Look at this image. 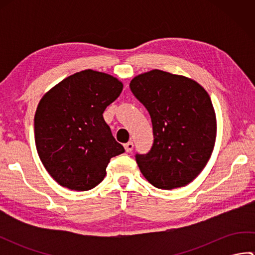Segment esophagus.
<instances>
[{
  "label": "esophagus",
  "instance_id": "1",
  "mask_svg": "<svg viewBox=\"0 0 255 255\" xmlns=\"http://www.w3.org/2000/svg\"><path fill=\"white\" fill-rule=\"evenodd\" d=\"M124 147H125V150H126V152H131L132 149H133V142L129 141L126 144H125Z\"/></svg>",
  "mask_w": 255,
  "mask_h": 255
}]
</instances>
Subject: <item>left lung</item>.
<instances>
[{
	"label": "left lung",
	"instance_id": "8db88e82",
	"mask_svg": "<svg viewBox=\"0 0 255 255\" xmlns=\"http://www.w3.org/2000/svg\"><path fill=\"white\" fill-rule=\"evenodd\" d=\"M130 90L148 110L153 127L152 148L136 155L140 172L161 189L187 185L215 147L217 121L209 94L193 79L158 69L136 75Z\"/></svg>",
	"mask_w": 255,
	"mask_h": 255
}]
</instances>
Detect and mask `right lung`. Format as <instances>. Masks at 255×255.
I'll use <instances>...</instances> for the list:
<instances>
[{
	"label": "right lung",
	"instance_id": "1",
	"mask_svg": "<svg viewBox=\"0 0 255 255\" xmlns=\"http://www.w3.org/2000/svg\"><path fill=\"white\" fill-rule=\"evenodd\" d=\"M117 78L83 70L62 80L37 106L35 143L50 176L72 191H89L104 180L113 156L125 149L103 113L123 91Z\"/></svg>",
	"mask_w": 255,
	"mask_h": 255
}]
</instances>
